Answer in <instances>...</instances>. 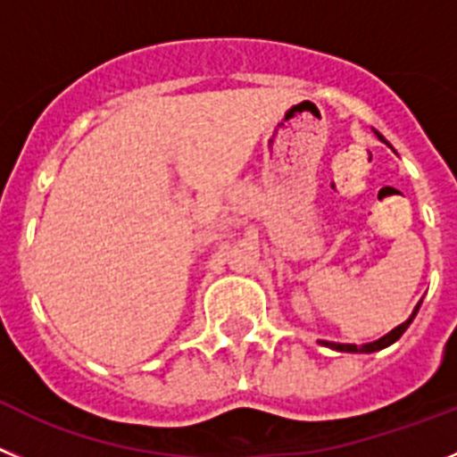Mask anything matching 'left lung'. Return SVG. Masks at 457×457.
I'll use <instances>...</instances> for the list:
<instances>
[{
	"label": "left lung",
	"instance_id": "left-lung-1",
	"mask_svg": "<svg viewBox=\"0 0 457 457\" xmlns=\"http://www.w3.org/2000/svg\"><path fill=\"white\" fill-rule=\"evenodd\" d=\"M376 134H378V131H376ZM378 138H380L382 143H387V141H385V137H380V134H378ZM387 145H389V143H387ZM419 307H421V300L417 303V307H414L408 320H403L401 326H396L392 332H387L385 337H380V339L369 341V344H361V346H357V344H335V341H319V344H320V346H328V348H332V351H339V353H376V351H382V348L392 346L396 339H401L403 332L408 330L410 323H412L414 316H417Z\"/></svg>",
	"mask_w": 457,
	"mask_h": 457
}]
</instances>
